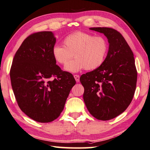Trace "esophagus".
Instances as JSON below:
<instances>
[{
    "mask_svg": "<svg viewBox=\"0 0 150 150\" xmlns=\"http://www.w3.org/2000/svg\"><path fill=\"white\" fill-rule=\"evenodd\" d=\"M73 77H74L75 81H77V83H78V82H79V79H80V77H79V75H74V76H73Z\"/></svg>",
    "mask_w": 150,
    "mask_h": 150,
    "instance_id": "obj_1",
    "label": "esophagus"
}]
</instances>
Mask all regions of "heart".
<instances>
[{"instance_id": "b5f03b06", "label": "heart", "mask_w": 150, "mask_h": 150, "mask_svg": "<svg viewBox=\"0 0 150 150\" xmlns=\"http://www.w3.org/2000/svg\"><path fill=\"white\" fill-rule=\"evenodd\" d=\"M62 43L64 46L52 47V55L57 62L64 65L74 54L76 58L65 66V69L69 72L98 69L104 63L108 53V45L105 38L86 32H73L64 38Z\"/></svg>"}]
</instances>
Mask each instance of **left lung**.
Masks as SVG:
<instances>
[{
  "label": "left lung",
  "instance_id": "1",
  "mask_svg": "<svg viewBox=\"0 0 150 150\" xmlns=\"http://www.w3.org/2000/svg\"><path fill=\"white\" fill-rule=\"evenodd\" d=\"M90 30L104 34L109 48L104 63L98 69L81 76L84 101L96 119L109 120L124 112L136 90L137 71L133 51L124 38L112 28Z\"/></svg>",
  "mask_w": 150,
  "mask_h": 150
}]
</instances>
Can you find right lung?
I'll use <instances>...</instances> for the list:
<instances>
[{
    "label": "right lung",
    "mask_w": 150,
    "mask_h": 150,
    "mask_svg": "<svg viewBox=\"0 0 150 150\" xmlns=\"http://www.w3.org/2000/svg\"><path fill=\"white\" fill-rule=\"evenodd\" d=\"M55 43L52 32L30 34L17 51L10 69L17 104L38 122H51L60 115L76 83L71 73L56 64L52 55Z\"/></svg>",
    "instance_id": "right-lung-1"
}]
</instances>
